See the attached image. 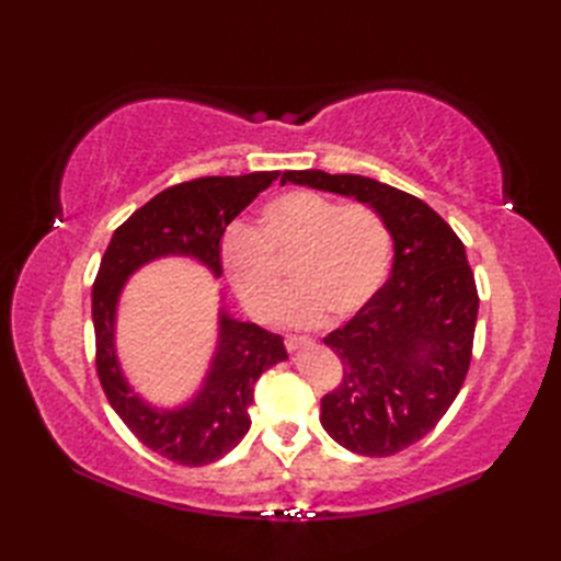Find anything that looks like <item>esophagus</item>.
Segmentation results:
<instances>
[{
	"label": "esophagus",
	"mask_w": 561,
	"mask_h": 561,
	"mask_svg": "<svg viewBox=\"0 0 561 561\" xmlns=\"http://www.w3.org/2000/svg\"><path fill=\"white\" fill-rule=\"evenodd\" d=\"M285 346H287V351L295 353L304 346H311V339H307V336H285Z\"/></svg>",
	"instance_id": "obj_1"
}]
</instances>
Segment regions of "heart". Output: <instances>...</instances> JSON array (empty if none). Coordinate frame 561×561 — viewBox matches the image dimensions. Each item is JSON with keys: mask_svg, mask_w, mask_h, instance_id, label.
<instances>
[{"mask_svg": "<svg viewBox=\"0 0 561 561\" xmlns=\"http://www.w3.org/2000/svg\"><path fill=\"white\" fill-rule=\"evenodd\" d=\"M390 236L367 206H339L313 192L268 201L252 231L236 229L222 245V266L243 307L260 320L274 318L283 295V271L297 290L283 318L316 328L328 316L346 320L375 299L386 280Z\"/></svg>", "mask_w": 561, "mask_h": 561, "instance_id": "b5f03b06", "label": "heart"}]
</instances>
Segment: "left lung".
I'll return each instance as SVG.
<instances>
[{"label": "left lung", "mask_w": 561, "mask_h": 561, "mask_svg": "<svg viewBox=\"0 0 561 561\" xmlns=\"http://www.w3.org/2000/svg\"><path fill=\"white\" fill-rule=\"evenodd\" d=\"M287 182L365 203L393 239L375 299L322 339L344 379L320 400V423L353 454H398L437 426L466 379L480 307L466 248L428 203L379 180L285 171Z\"/></svg>", "instance_id": "left-lung-1"}]
</instances>
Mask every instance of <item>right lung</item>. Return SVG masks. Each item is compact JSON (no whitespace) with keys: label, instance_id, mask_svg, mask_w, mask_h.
I'll list each match as a JSON object with an SVG mask.
<instances>
[{"label":"right lung","instance_id":"right-lung-1","mask_svg":"<svg viewBox=\"0 0 561 561\" xmlns=\"http://www.w3.org/2000/svg\"><path fill=\"white\" fill-rule=\"evenodd\" d=\"M278 171L236 178H198L157 194L118 227L93 285L98 377L112 410L145 447L180 466H206L229 454L250 431L254 383L287 360L283 336L233 318L219 293L217 342L194 393L175 404L142 398L116 353L118 301L128 280L151 262L192 260L222 276V236L231 219L257 198Z\"/></svg>","mask_w":561,"mask_h":561}]
</instances>
